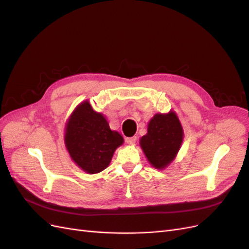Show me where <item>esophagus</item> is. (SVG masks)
Returning a JSON list of instances; mask_svg holds the SVG:
<instances>
[{
    "label": "esophagus",
    "mask_w": 249,
    "mask_h": 249,
    "mask_svg": "<svg viewBox=\"0 0 249 249\" xmlns=\"http://www.w3.org/2000/svg\"><path fill=\"white\" fill-rule=\"evenodd\" d=\"M136 140H137V137H136V136L126 137V138H125V142L127 143V144H134V143L136 142Z\"/></svg>",
    "instance_id": "34e87169"
}]
</instances>
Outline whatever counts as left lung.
<instances>
[{"label":"left lung","instance_id":"8db88e82","mask_svg":"<svg viewBox=\"0 0 249 249\" xmlns=\"http://www.w3.org/2000/svg\"><path fill=\"white\" fill-rule=\"evenodd\" d=\"M183 129L175 112L156 114L150 120L147 134L140 145L149 163L156 168H164L175 159L183 141Z\"/></svg>","mask_w":249,"mask_h":249}]
</instances>
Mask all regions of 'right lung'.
Instances as JSON below:
<instances>
[{"instance_id": "obj_1", "label": "right lung", "mask_w": 249, "mask_h": 249, "mask_svg": "<svg viewBox=\"0 0 249 249\" xmlns=\"http://www.w3.org/2000/svg\"><path fill=\"white\" fill-rule=\"evenodd\" d=\"M64 139L71 159L88 173L107 168L115 149L124 143L122 135L111 131L106 118L93 111L88 102L72 113Z\"/></svg>"}]
</instances>
